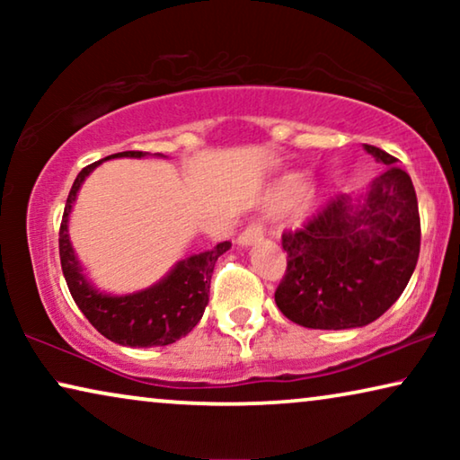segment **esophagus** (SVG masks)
I'll return each mask as SVG.
<instances>
[{
	"label": "esophagus",
	"mask_w": 460,
	"mask_h": 460,
	"mask_svg": "<svg viewBox=\"0 0 460 460\" xmlns=\"http://www.w3.org/2000/svg\"><path fill=\"white\" fill-rule=\"evenodd\" d=\"M261 238H263V226L253 222L249 224L241 234H238V244H241V247H251V244L260 243Z\"/></svg>",
	"instance_id": "1"
}]
</instances>
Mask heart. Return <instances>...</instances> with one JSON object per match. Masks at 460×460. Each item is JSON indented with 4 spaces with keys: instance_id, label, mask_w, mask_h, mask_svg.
Here are the masks:
<instances>
[{
    "instance_id": "b5f03b06",
    "label": "heart",
    "mask_w": 460,
    "mask_h": 460,
    "mask_svg": "<svg viewBox=\"0 0 460 460\" xmlns=\"http://www.w3.org/2000/svg\"><path fill=\"white\" fill-rule=\"evenodd\" d=\"M279 192H280V197L287 200L297 199L299 194L304 192V178H301V175H288V178H285V181L280 184Z\"/></svg>"
}]
</instances>
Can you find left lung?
Wrapping results in <instances>:
<instances>
[{"instance_id":"8db88e82","label":"left lung","mask_w":460,"mask_h":460,"mask_svg":"<svg viewBox=\"0 0 460 460\" xmlns=\"http://www.w3.org/2000/svg\"><path fill=\"white\" fill-rule=\"evenodd\" d=\"M383 172L360 197L339 194L307 224L282 234L287 274L279 310L305 329L343 331L375 323L417 268L420 219L411 175L385 150L364 144Z\"/></svg>"}]
</instances>
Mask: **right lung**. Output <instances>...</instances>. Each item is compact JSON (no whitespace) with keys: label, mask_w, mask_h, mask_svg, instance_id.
<instances>
[{"label":"right lung","mask_w":460,"mask_h":460,"mask_svg":"<svg viewBox=\"0 0 460 460\" xmlns=\"http://www.w3.org/2000/svg\"><path fill=\"white\" fill-rule=\"evenodd\" d=\"M150 153H142V150H125V153L104 156L102 161L81 169L68 192L58 238L62 274H65L75 304L100 335L125 348H156V345H169L186 337L203 318L205 307L209 304L211 274L217 257L232 247L226 241L203 253L180 260L159 282L134 293L112 295L100 291L87 279L85 268L81 266L71 236H68V219H71L79 188L87 175L104 161L123 159V156L144 159ZM155 156L165 155L155 153Z\"/></svg>","instance_id":"add662e5"}]
</instances>
